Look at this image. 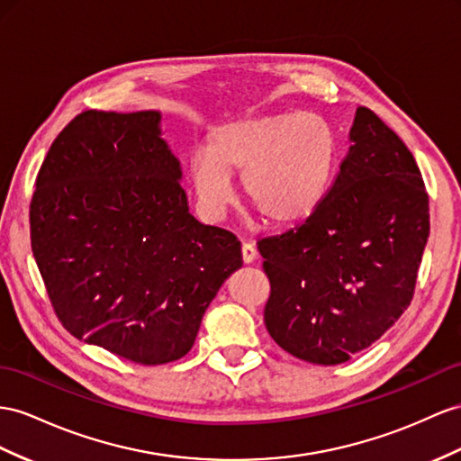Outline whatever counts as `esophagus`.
I'll list each match as a JSON object with an SVG mask.
<instances>
[{
    "instance_id": "1",
    "label": "esophagus",
    "mask_w": 461,
    "mask_h": 461,
    "mask_svg": "<svg viewBox=\"0 0 461 461\" xmlns=\"http://www.w3.org/2000/svg\"><path fill=\"white\" fill-rule=\"evenodd\" d=\"M241 257H243V263L245 265H251L255 258H257V249H255V245L253 243H243L241 245Z\"/></svg>"
}]
</instances>
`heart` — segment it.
Returning <instances> with one entry per match:
<instances>
[{
	"mask_svg": "<svg viewBox=\"0 0 461 461\" xmlns=\"http://www.w3.org/2000/svg\"><path fill=\"white\" fill-rule=\"evenodd\" d=\"M335 167V140L312 113L240 118L208 136L191 161L193 191L210 218L233 203L230 176H241L245 204L267 226L288 228L321 206Z\"/></svg>",
	"mask_w": 461,
	"mask_h": 461,
	"instance_id": "1",
	"label": "heart"
}]
</instances>
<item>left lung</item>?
<instances>
[{"mask_svg":"<svg viewBox=\"0 0 461 461\" xmlns=\"http://www.w3.org/2000/svg\"><path fill=\"white\" fill-rule=\"evenodd\" d=\"M350 141L321 206L258 241L267 331L292 357L323 366L372 347L409 308L430 231L429 194L403 140L358 107Z\"/></svg>","mask_w":461,"mask_h":461,"instance_id":"left-lung-1","label":"left lung"}]
</instances>
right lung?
Listing matches in <instances>:
<instances>
[{
	"instance_id": "1",
	"label": "right lung",
	"mask_w": 461,
	"mask_h": 461,
	"mask_svg": "<svg viewBox=\"0 0 461 461\" xmlns=\"http://www.w3.org/2000/svg\"><path fill=\"white\" fill-rule=\"evenodd\" d=\"M161 113L84 111L46 153L31 245L58 320L130 362L193 348L220 286L241 268L233 233L188 212Z\"/></svg>"
}]
</instances>
